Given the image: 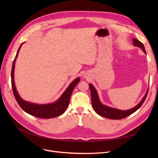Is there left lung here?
Returning <instances> with one entry per match:
<instances>
[{
	"instance_id": "8db88e82",
	"label": "left lung",
	"mask_w": 158,
	"mask_h": 158,
	"mask_svg": "<svg viewBox=\"0 0 158 158\" xmlns=\"http://www.w3.org/2000/svg\"><path fill=\"white\" fill-rule=\"evenodd\" d=\"M132 41H133V45L136 47L142 48L143 52L146 54V51H145L143 44L136 38L132 39ZM89 89L91 92V97H92V104L95 112L98 115L101 116V117H103L107 118H110V119H113V120H120V119L128 117V116L131 115L133 113H135L136 111H137L144 102L145 98L147 96L148 91V89L145 95L144 96L142 100L141 101V102L135 107H134L133 108L129 110H120L118 109L113 108V107H111L109 106L103 105L101 102L100 100H99V97L95 88L94 87V86L92 84H89Z\"/></svg>"
}]
</instances>
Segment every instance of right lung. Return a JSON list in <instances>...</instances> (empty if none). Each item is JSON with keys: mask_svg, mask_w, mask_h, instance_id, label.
Wrapping results in <instances>:
<instances>
[{"mask_svg": "<svg viewBox=\"0 0 158 158\" xmlns=\"http://www.w3.org/2000/svg\"><path fill=\"white\" fill-rule=\"evenodd\" d=\"M23 44L20 45L17 53H16L15 60L13 62L11 70V85L16 101H17L21 108L25 112H26L27 113L34 116V117H36L37 118H52L61 115L64 113L66 108H67L69 104L72 93L74 88L76 87L78 82L80 81V79L77 77L76 79H74L70 84L69 87L66 88L62 95L60 97V98L54 103L48 104H37L23 101L19 95L17 91H16L14 81V70L15 62L16 58L18 57L20 49Z\"/></svg>", "mask_w": 158, "mask_h": 158, "instance_id": "obj_1", "label": "right lung"}]
</instances>
